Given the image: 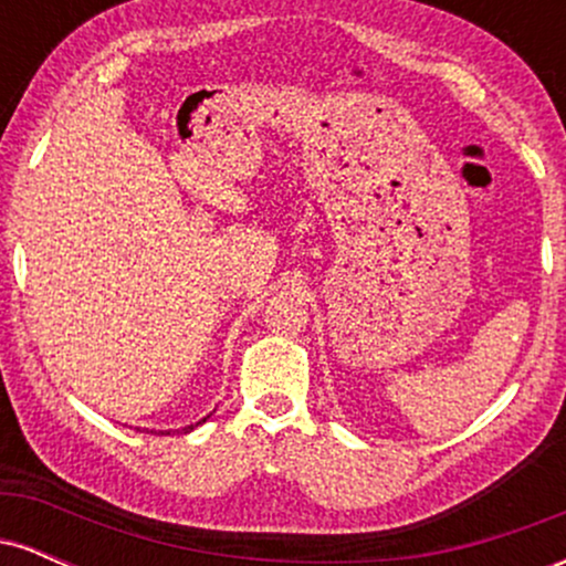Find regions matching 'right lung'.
<instances>
[{
	"label": "right lung",
	"instance_id": "right-lung-1",
	"mask_svg": "<svg viewBox=\"0 0 566 566\" xmlns=\"http://www.w3.org/2000/svg\"><path fill=\"white\" fill-rule=\"evenodd\" d=\"M205 420H207V418H205ZM205 420H201V423H205ZM197 426H199V423H197ZM188 431H193V426H186V428H184V433H188Z\"/></svg>",
	"mask_w": 566,
	"mask_h": 566
}]
</instances>
